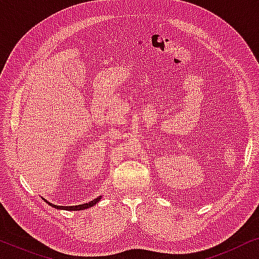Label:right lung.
<instances>
[{
	"instance_id": "1",
	"label": "right lung",
	"mask_w": 259,
	"mask_h": 259,
	"mask_svg": "<svg viewBox=\"0 0 259 259\" xmlns=\"http://www.w3.org/2000/svg\"><path fill=\"white\" fill-rule=\"evenodd\" d=\"M101 199V196L95 198V199H93L92 201H90V203H86V204H81V205H75V206H59V205H54V204H51L49 201L45 200L46 203L51 205V206L55 207V208H61V210H68V211H80V210H84V208H88V207H92L93 205H95L98 203L99 200Z\"/></svg>"
}]
</instances>
